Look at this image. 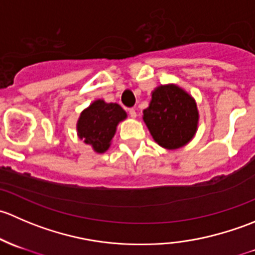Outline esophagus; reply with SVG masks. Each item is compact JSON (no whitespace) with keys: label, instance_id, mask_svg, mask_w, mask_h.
Returning <instances> with one entry per match:
<instances>
[{"label":"esophagus","instance_id":"34e87169","mask_svg":"<svg viewBox=\"0 0 255 255\" xmlns=\"http://www.w3.org/2000/svg\"><path fill=\"white\" fill-rule=\"evenodd\" d=\"M128 113H129V116L132 118H135L137 117V112H135L134 109H128Z\"/></svg>","mask_w":255,"mask_h":255}]
</instances>
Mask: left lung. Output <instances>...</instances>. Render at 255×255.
<instances>
[{
  "instance_id": "8db88e82",
  "label": "left lung",
  "mask_w": 255,
  "mask_h": 255,
  "mask_svg": "<svg viewBox=\"0 0 255 255\" xmlns=\"http://www.w3.org/2000/svg\"><path fill=\"white\" fill-rule=\"evenodd\" d=\"M194 97L176 84L159 85L151 91L143 121L151 137L163 148L175 150L192 140L199 127Z\"/></svg>"
}]
</instances>
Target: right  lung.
I'll return each mask as SVG.
<instances>
[{
    "label": "right lung",
    "instance_id": "right-lung-1",
    "mask_svg": "<svg viewBox=\"0 0 255 255\" xmlns=\"http://www.w3.org/2000/svg\"><path fill=\"white\" fill-rule=\"evenodd\" d=\"M127 118V112L118 104L95 100L80 113L76 132L80 139L89 144L95 153L102 154L111 146L117 126Z\"/></svg>",
    "mask_w": 255,
    "mask_h": 255
}]
</instances>
